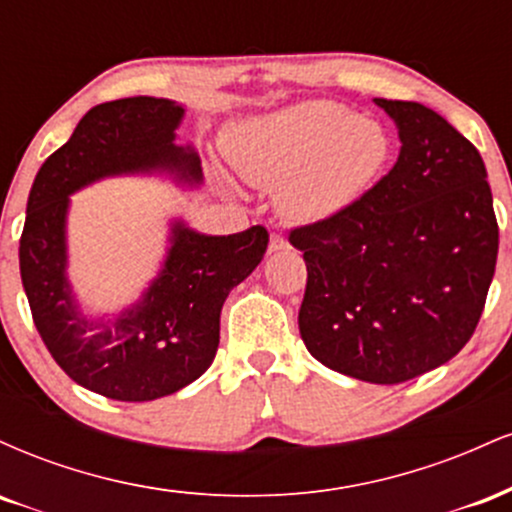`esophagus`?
<instances>
[{"mask_svg":"<svg viewBox=\"0 0 512 512\" xmlns=\"http://www.w3.org/2000/svg\"><path fill=\"white\" fill-rule=\"evenodd\" d=\"M281 250H289V240L281 236V233H272V238H269V252H281Z\"/></svg>","mask_w":512,"mask_h":512,"instance_id":"34e87169","label":"esophagus"}]
</instances>
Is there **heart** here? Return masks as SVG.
I'll return each instance as SVG.
<instances>
[{
    "instance_id": "heart-1",
    "label": "heart",
    "mask_w": 512,
    "mask_h": 512,
    "mask_svg": "<svg viewBox=\"0 0 512 512\" xmlns=\"http://www.w3.org/2000/svg\"><path fill=\"white\" fill-rule=\"evenodd\" d=\"M231 161L245 180L279 185V204L298 221H327L349 209L390 158V137L330 101L291 105L233 134Z\"/></svg>"
}]
</instances>
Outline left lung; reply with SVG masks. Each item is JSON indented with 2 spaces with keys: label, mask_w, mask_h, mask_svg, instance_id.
Here are the masks:
<instances>
[{
  "label": "left lung",
  "mask_w": 512,
  "mask_h": 512,
  "mask_svg": "<svg viewBox=\"0 0 512 512\" xmlns=\"http://www.w3.org/2000/svg\"><path fill=\"white\" fill-rule=\"evenodd\" d=\"M399 127L397 163L327 221L289 231L308 281L298 327L337 373L397 385L472 339L498 255L477 146L436 110L375 98Z\"/></svg>",
  "instance_id": "1"
}]
</instances>
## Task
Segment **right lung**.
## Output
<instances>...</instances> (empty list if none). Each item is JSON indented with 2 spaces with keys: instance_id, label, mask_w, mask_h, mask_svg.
<instances>
[{
  "instance_id": "1",
  "label": "right lung",
  "mask_w": 512,
  "mask_h": 512,
  "mask_svg": "<svg viewBox=\"0 0 512 512\" xmlns=\"http://www.w3.org/2000/svg\"><path fill=\"white\" fill-rule=\"evenodd\" d=\"M180 117V105L166 98L96 105L40 166L28 195L19 264L35 330L74 383L117 402L173 395L211 366L221 305L260 264L269 243L264 226L199 236L178 223L166 267L142 303L113 322H88L76 313L64 279L67 195L103 175L132 170L166 168L182 180H199L195 151L173 144Z\"/></svg>"
}]
</instances>
